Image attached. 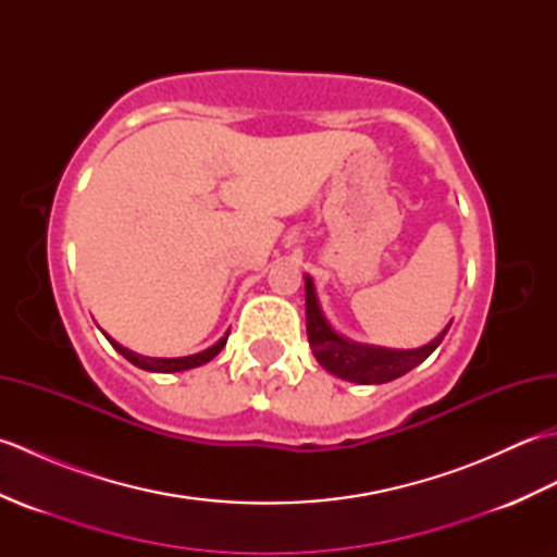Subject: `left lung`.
I'll use <instances>...</instances> for the list:
<instances>
[{"mask_svg": "<svg viewBox=\"0 0 557 557\" xmlns=\"http://www.w3.org/2000/svg\"><path fill=\"white\" fill-rule=\"evenodd\" d=\"M447 330L449 325L435 339H431L429 345L419 349H385L373 345H359V342L337 335L333 325L327 323L315 297L313 280L306 275V333H309V345L318 363L325 371L342 377V381L361 385H381L395 381V377L409 373L413 366L429 359L447 335Z\"/></svg>", "mask_w": 557, "mask_h": 557, "instance_id": "left-lung-1", "label": "left lung"}]
</instances>
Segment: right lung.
<instances>
[{
  "instance_id": "right-lung-1",
  "label": "right lung",
  "mask_w": 557,
  "mask_h": 557,
  "mask_svg": "<svg viewBox=\"0 0 557 557\" xmlns=\"http://www.w3.org/2000/svg\"><path fill=\"white\" fill-rule=\"evenodd\" d=\"M110 339V345L122 354L124 359H128L132 361L134 366H138V369H144V371H152V373H176V371H188V369H196V366H203V363H208L210 359H215L218 354L222 351V347L227 345V337H230V333H224V337H220L215 345L212 347H208V349H203V351H198V354H191V357H176V359H156V357H144V354H136V351H132V349H126V347H122L120 342H114L110 335H104Z\"/></svg>"
}]
</instances>
